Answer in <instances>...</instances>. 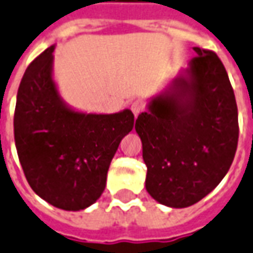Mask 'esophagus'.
Listing matches in <instances>:
<instances>
[{
    "mask_svg": "<svg viewBox=\"0 0 253 253\" xmlns=\"http://www.w3.org/2000/svg\"><path fill=\"white\" fill-rule=\"evenodd\" d=\"M142 103L141 102H138V100H136V102H132L131 103V111H132V114H134V115H135V117H138V115H139V112L142 111Z\"/></svg>",
    "mask_w": 253,
    "mask_h": 253,
    "instance_id": "34e87169",
    "label": "esophagus"
}]
</instances>
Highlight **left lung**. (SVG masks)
Instances as JSON below:
<instances>
[{"mask_svg": "<svg viewBox=\"0 0 253 253\" xmlns=\"http://www.w3.org/2000/svg\"><path fill=\"white\" fill-rule=\"evenodd\" d=\"M193 49L188 68L147 100L135 122L146 190L169 208L190 207L211 193L231 168L239 139L236 99L221 60Z\"/></svg>", "mask_w": 253, "mask_h": 253, "instance_id": "obj_1", "label": "left lung"}]
</instances>
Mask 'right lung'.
I'll use <instances>...</instances> for the list:
<instances>
[{"label":"right lung","mask_w":253,"mask_h":253,"mask_svg":"<svg viewBox=\"0 0 253 253\" xmlns=\"http://www.w3.org/2000/svg\"><path fill=\"white\" fill-rule=\"evenodd\" d=\"M33 60L18 87L14 112L17 154L33 192L64 211L96 203L119 143L134 127L128 108L115 114L78 111L53 78V50Z\"/></svg>","instance_id":"obj_1"}]
</instances>
